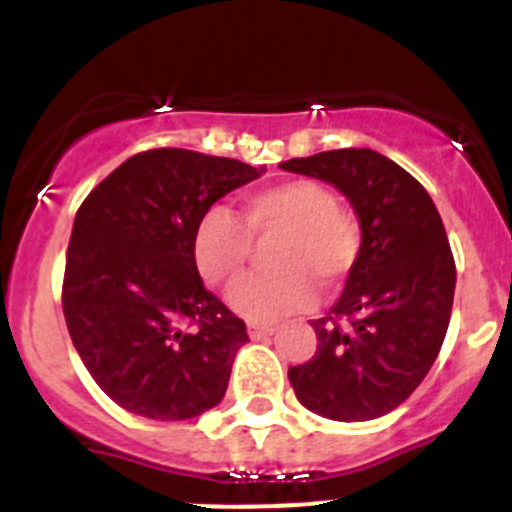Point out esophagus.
<instances>
[{"instance_id": "esophagus-1", "label": "esophagus", "mask_w": 512, "mask_h": 512, "mask_svg": "<svg viewBox=\"0 0 512 512\" xmlns=\"http://www.w3.org/2000/svg\"><path fill=\"white\" fill-rule=\"evenodd\" d=\"M247 334H250V339H262V336L275 334V326L260 324V321H250V324H247Z\"/></svg>"}]
</instances>
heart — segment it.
Masks as SVG:
<instances>
[{"instance_id":"1","label":"heart","mask_w":512,"mask_h":512,"mask_svg":"<svg viewBox=\"0 0 512 512\" xmlns=\"http://www.w3.org/2000/svg\"><path fill=\"white\" fill-rule=\"evenodd\" d=\"M275 239L267 265L275 273L250 278L232 290V306L250 319L275 321L311 303L313 285L331 290L349 275L362 237L352 216L339 211L329 186L296 178L250 193L239 219L227 209H209L193 229V260L201 278L229 288L247 273L252 239Z\"/></svg>"}]
</instances>
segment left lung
Instances as JSON below:
<instances>
[{
	"label": "left lung",
	"instance_id": "obj_1",
	"mask_svg": "<svg viewBox=\"0 0 512 512\" xmlns=\"http://www.w3.org/2000/svg\"><path fill=\"white\" fill-rule=\"evenodd\" d=\"M331 183L352 201L362 247L306 365L288 370L296 398L331 421H370L421 385L449 329L457 265L426 188L367 147L280 165Z\"/></svg>",
	"mask_w": 512,
	"mask_h": 512
}]
</instances>
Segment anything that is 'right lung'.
Returning <instances> with one entry per match:
<instances>
[{"label":"right lung","mask_w":512,"mask_h":512,"mask_svg":"<svg viewBox=\"0 0 512 512\" xmlns=\"http://www.w3.org/2000/svg\"><path fill=\"white\" fill-rule=\"evenodd\" d=\"M262 168L158 147L132 155L78 206L63 316L78 357L124 411L183 421L224 398L245 321L204 288L193 229Z\"/></svg>","instance_id":"1"}]
</instances>
